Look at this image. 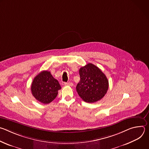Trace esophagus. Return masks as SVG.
<instances>
[{"instance_id": "esophagus-1", "label": "esophagus", "mask_w": 149, "mask_h": 149, "mask_svg": "<svg viewBox=\"0 0 149 149\" xmlns=\"http://www.w3.org/2000/svg\"><path fill=\"white\" fill-rule=\"evenodd\" d=\"M64 85H65V86H72L73 84L72 82H65Z\"/></svg>"}]
</instances>
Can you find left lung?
<instances>
[{
	"mask_svg": "<svg viewBox=\"0 0 149 149\" xmlns=\"http://www.w3.org/2000/svg\"><path fill=\"white\" fill-rule=\"evenodd\" d=\"M80 81L76 87L79 97L87 102L100 100L107 93L109 81L100 68L89 63L79 70Z\"/></svg>",
	"mask_w": 149,
	"mask_h": 149,
	"instance_id": "1",
	"label": "left lung"
}]
</instances>
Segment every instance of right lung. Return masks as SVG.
Here are the masks:
<instances>
[{
	"instance_id": "obj_1",
	"label": "right lung",
	"mask_w": 149,
	"mask_h": 149,
	"mask_svg": "<svg viewBox=\"0 0 149 149\" xmlns=\"http://www.w3.org/2000/svg\"><path fill=\"white\" fill-rule=\"evenodd\" d=\"M61 88L58 80L48 71H42L38 74L34 78L31 85L33 96L45 104L52 102L56 97L58 91Z\"/></svg>"
}]
</instances>
